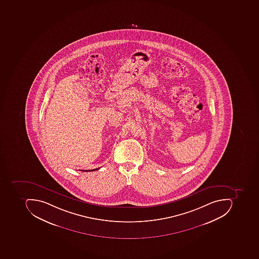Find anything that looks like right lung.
Returning a JSON list of instances; mask_svg holds the SVG:
<instances>
[{"mask_svg":"<svg viewBox=\"0 0 259 259\" xmlns=\"http://www.w3.org/2000/svg\"><path fill=\"white\" fill-rule=\"evenodd\" d=\"M100 169V168H97V169H90V170H81V171H85V172H88V171H95V170H97V169Z\"/></svg>","mask_w":259,"mask_h":259,"instance_id":"add662e5","label":"right lung"}]
</instances>
